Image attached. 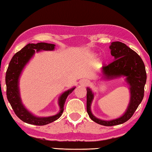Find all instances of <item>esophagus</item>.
Here are the masks:
<instances>
[{"label":"esophagus","instance_id":"34e87169","mask_svg":"<svg viewBox=\"0 0 152 152\" xmlns=\"http://www.w3.org/2000/svg\"><path fill=\"white\" fill-rule=\"evenodd\" d=\"M80 84H84V85H88V84H89V82H88V81H87V80H81L80 81Z\"/></svg>","mask_w":152,"mask_h":152}]
</instances>
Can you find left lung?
Returning a JSON list of instances; mask_svg holds the SVG:
<instances>
[{
	"instance_id": "obj_1",
	"label": "left lung",
	"mask_w": 152,
	"mask_h": 152,
	"mask_svg": "<svg viewBox=\"0 0 152 152\" xmlns=\"http://www.w3.org/2000/svg\"><path fill=\"white\" fill-rule=\"evenodd\" d=\"M110 53L114 56V61L102 67L104 78L110 79L121 76L127 77L126 80L130 85L131 99L128 109L122 117L112 121H103L95 117L91 111V105L94 95L92 91L87 88L86 110L91 119L98 124L104 126L120 125L130 119L144 96V87L147 79L146 71L142 59L135 51L125 43L115 42L110 46Z\"/></svg>"
}]
</instances>
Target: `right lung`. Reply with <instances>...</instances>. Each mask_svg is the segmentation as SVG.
I'll return each mask as SVG.
<instances>
[{
	"instance_id": "add662e5",
	"label": "right lung",
	"mask_w": 152,
	"mask_h": 152,
	"mask_svg": "<svg viewBox=\"0 0 152 152\" xmlns=\"http://www.w3.org/2000/svg\"><path fill=\"white\" fill-rule=\"evenodd\" d=\"M54 48L55 45L51 44V43L42 42L37 43L36 44L29 43L15 53L12 58L7 68L6 77H5L7 99L9 103L11 104L15 115L23 121L29 123V124L39 126L45 125L59 119L62 115L64 103H65L67 97L75 89V88H72L64 92L61 95L59 100L60 111L54 116L42 118L35 117L28 111L22 104L19 96V87H18L19 78L22 70L23 69L25 64L34 54L35 50H37V51L40 50H53Z\"/></svg>"
}]
</instances>
